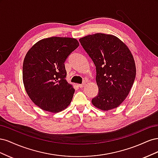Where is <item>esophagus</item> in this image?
I'll use <instances>...</instances> for the list:
<instances>
[{
  "label": "esophagus",
  "mask_w": 158,
  "mask_h": 158,
  "mask_svg": "<svg viewBox=\"0 0 158 158\" xmlns=\"http://www.w3.org/2000/svg\"><path fill=\"white\" fill-rule=\"evenodd\" d=\"M85 85V82H83L82 84H78V86H79L80 88H83Z\"/></svg>",
  "instance_id": "esophagus-1"
}]
</instances>
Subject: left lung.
<instances>
[{
  "label": "left lung",
  "mask_w": 158,
  "mask_h": 158,
  "mask_svg": "<svg viewBox=\"0 0 158 158\" xmlns=\"http://www.w3.org/2000/svg\"><path fill=\"white\" fill-rule=\"evenodd\" d=\"M79 41L96 67L99 92L92 104L102 111L118 107L130 92L136 77L131 51L118 37L105 33L88 35Z\"/></svg>",
  "instance_id": "left-lung-1"
}]
</instances>
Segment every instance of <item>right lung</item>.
Wrapping results in <instances>:
<instances>
[{"instance_id": "right-lung-1", "label": "right lung", "mask_w": 158, "mask_h": 158, "mask_svg": "<svg viewBox=\"0 0 158 158\" xmlns=\"http://www.w3.org/2000/svg\"><path fill=\"white\" fill-rule=\"evenodd\" d=\"M79 46L71 37L43 39L27 51L23 63V82L31 101L41 109L58 113L67 107L74 88L66 80L64 62Z\"/></svg>"}]
</instances>
